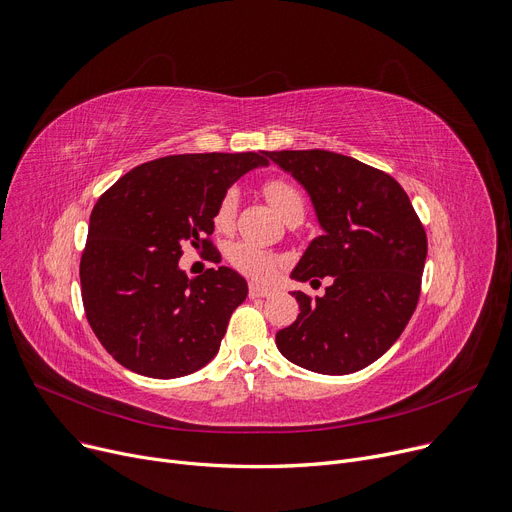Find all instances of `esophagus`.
Returning <instances> with one entry per match:
<instances>
[{"label":"esophagus","instance_id":"34e87169","mask_svg":"<svg viewBox=\"0 0 512 512\" xmlns=\"http://www.w3.org/2000/svg\"><path fill=\"white\" fill-rule=\"evenodd\" d=\"M274 295V288L270 286H261V284H249V297L251 299H259V297H270Z\"/></svg>","mask_w":512,"mask_h":512}]
</instances>
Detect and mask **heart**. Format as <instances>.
<instances>
[{"instance_id": "b5f03b06", "label": "heart", "mask_w": 512, "mask_h": 512, "mask_svg": "<svg viewBox=\"0 0 512 512\" xmlns=\"http://www.w3.org/2000/svg\"><path fill=\"white\" fill-rule=\"evenodd\" d=\"M263 194L268 198V203L276 209V213L286 221H301L305 215V196L303 192L291 184L288 180H270L263 184ZM236 205H238V192L234 188L226 190L224 196L219 198L215 215H213V224L219 232H230L234 228L236 221ZM228 259L234 265V268L249 276L253 280H270L278 268L282 259L268 251L261 249L253 242H236L228 251Z\"/></svg>"}]
</instances>
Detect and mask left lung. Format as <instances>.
Masks as SVG:
<instances>
[{
    "instance_id": "8db88e82",
    "label": "left lung",
    "mask_w": 512,
    "mask_h": 512,
    "mask_svg": "<svg viewBox=\"0 0 512 512\" xmlns=\"http://www.w3.org/2000/svg\"><path fill=\"white\" fill-rule=\"evenodd\" d=\"M265 154L307 190L324 230L291 276L332 278L324 297L293 293L301 314L276 332V345L311 372H358L381 358L414 314L425 228L406 190L381 169L328 150Z\"/></svg>"
}]
</instances>
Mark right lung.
Here are the masks:
<instances>
[{
  "label": "right lung",
  "mask_w": 512,
  "mask_h": 512,
  "mask_svg": "<svg viewBox=\"0 0 512 512\" xmlns=\"http://www.w3.org/2000/svg\"><path fill=\"white\" fill-rule=\"evenodd\" d=\"M259 152L173 154L131 169L90 217L79 278L85 318L113 358L150 379H177L209 364L247 280L221 265L190 280L184 244L213 247L219 198L242 173L268 165Z\"/></svg>",
  "instance_id": "add662e5"
}]
</instances>
